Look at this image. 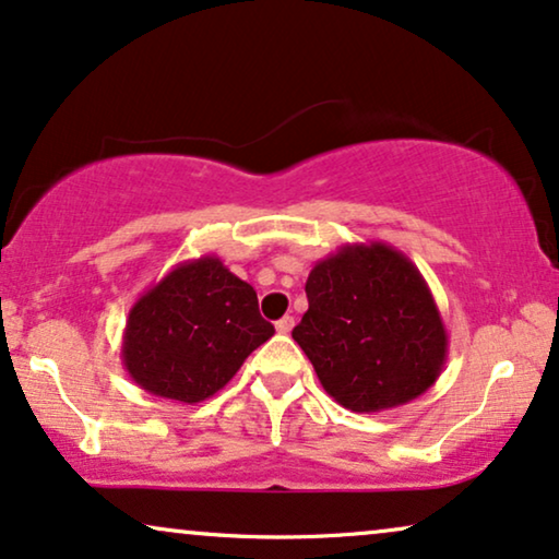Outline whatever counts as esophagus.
<instances>
[{
    "label": "esophagus",
    "instance_id": "esophagus-1",
    "mask_svg": "<svg viewBox=\"0 0 559 559\" xmlns=\"http://www.w3.org/2000/svg\"><path fill=\"white\" fill-rule=\"evenodd\" d=\"M274 325H277L280 333H289V331H293V325H295V318L293 316H285V318H280V321L274 323Z\"/></svg>",
    "mask_w": 559,
    "mask_h": 559
}]
</instances>
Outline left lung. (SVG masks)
<instances>
[{
	"instance_id": "8db88e82",
	"label": "left lung",
	"mask_w": 559,
	"mask_h": 559,
	"mask_svg": "<svg viewBox=\"0 0 559 559\" xmlns=\"http://www.w3.org/2000/svg\"><path fill=\"white\" fill-rule=\"evenodd\" d=\"M293 329L325 393L354 413L416 401L439 380L447 329L418 266L382 241L346 243L306 282Z\"/></svg>"
}]
</instances>
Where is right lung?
Returning a JSON list of instances; mask_svg holds the SVG:
<instances>
[{"mask_svg":"<svg viewBox=\"0 0 559 559\" xmlns=\"http://www.w3.org/2000/svg\"><path fill=\"white\" fill-rule=\"evenodd\" d=\"M274 336L257 293L217 257L177 264L130 308L122 367L146 393L200 403L226 388L243 359Z\"/></svg>","mask_w":559,"mask_h":559,"instance_id":"right-lung-1","label":"right lung"}]
</instances>
